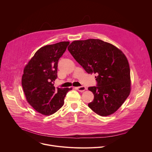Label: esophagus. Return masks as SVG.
<instances>
[{"mask_svg": "<svg viewBox=\"0 0 152 152\" xmlns=\"http://www.w3.org/2000/svg\"><path fill=\"white\" fill-rule=\"evenodd\" d=\"M76 89L80 92H83L86 90V88L84 86H78V87H76Z\"/></svg>", "mask_w": 152, "mask_h": 152, "instance_id": "34e87169", "label": "esophagus"}]
</instances>
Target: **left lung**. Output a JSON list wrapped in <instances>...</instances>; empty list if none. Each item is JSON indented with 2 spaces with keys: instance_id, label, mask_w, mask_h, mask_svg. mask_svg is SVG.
<instances>
[{
  "instance_id": "left-lung-1",
  "label": "left lung",
  "mask_w": 152,
  "mask_h": 152,
  "mask_svg": "<svg viewBox=\"0 0 152 152\" xmlns=\"http://www.w3.org/2000/svg\"><path fill=\"white\" fill-rule=\"evenodd\" d=\"M68 50L88 73H95L97 86L88 90L94 96L88 106L100 116L114 113L131 92L128 61L114 45L99 39L73 41Z\"/></svg>"
}]
</instances>
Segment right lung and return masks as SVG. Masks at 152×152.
I'll return each instance as SVG.
<instances>
[{
    "instance_id": "add662e5",
    "label": "right lung",
    "mask_w": 152,
    "mask_h": 152,
    "mask_svg": "<svg viewBox=\"0 0 152 152\" xmlns=\"http://www.w3.org/2000/svg\"><path fill=\"white\" fill-rule=\"evenodd\" d=\"M62 41L38 49L25 66L21 85L28 102L39 113L50 115L63 106L64 98L72 88H56L59 59L69 46Z\"/></svg>"
}]
</instances>
